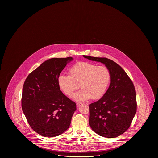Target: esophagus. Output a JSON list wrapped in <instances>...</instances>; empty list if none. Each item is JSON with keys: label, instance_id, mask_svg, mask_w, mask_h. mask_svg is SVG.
Instances as JSON below:
<instances>
[{"label": "esophagus", "instance_id": "34e87169", "mask_svg": "<svg viewBox=\"0 0 158 158\" xmlns=\"http://www.w3.org/2000/svg\"><path fill=\"white\" fill-rule=\"evenodd\" d=\"M81 104H82V103H77L76 104V106H77V107H79L80 106Z\"/></svg>", "mask_w": 158, "mask_h": 158}]
</instances>
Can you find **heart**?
I'll list each match as a JSON object with an SVG mask.
<instances>
[{
  "label": "heart",
  "instance_id": "heart-1",
  "mask_svg": "<svg viewBox=\"0 0 158 158\" xmlns=\"http://www.w3.org/2000/svg\"><path fill=\"white\" fill-rule=\"evenodd\" d=\"M69 74L57 78L59 87L64 94L72 97L80 85L82 89L74 94V99L85 102L102 97L111 81V72L107 67L86 61H79L69 69Z\"/></svg>",
  "mask_w": 158,
  "mask_h": 158
}]
</instances>
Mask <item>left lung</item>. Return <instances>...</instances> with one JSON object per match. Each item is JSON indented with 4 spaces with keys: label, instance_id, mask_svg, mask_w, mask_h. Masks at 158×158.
Masks as SVG:
<instances>
[{
    "label": "left lung",
    "instance_id": "left-lung-1",
    "mask_svg": "<svg viewBox=\"0 0 158 158\" xmlns=\"http://www.w3.org/2000/svg\"><path fill=\"white\" fill-rule=\"evenodd\" d=\"M83 56L105 64L111 75L107 91L99 101L89 105L90 126L101 136L117 137L128 130L137 111L133 83L124 70L111 59Z\"/></svg>",
    "mask_w": 158,
    "mask_h": 158
}]
</instances>
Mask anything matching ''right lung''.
Masks as SVG:
<instances>
[{
	"label": "right lung",
	"instance_id": "add662e5",
	"mask_svg": "<svg viewBox=\"0 0 158 158\" xmlns=\"http://www.w3.org/2000/svg\"><path fill=\"white\" fill-rule=\"evenodd\" d=\"M72 57L52 58L31 72L24 82L21 106L30 127L46 137L67 130L76 104L64 95L57 78Z\"/></svg>",
	"mask_w": 158,
	"mask_h": 158
}]
</instances>
